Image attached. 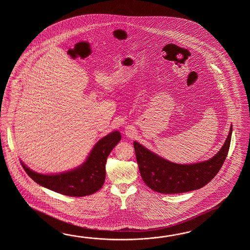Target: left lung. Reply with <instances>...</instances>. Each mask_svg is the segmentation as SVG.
<instances>
[{
    "label": "left lung",
    "mask_w": 250,
    "mask_h": 250,
    "mask_svg": "<svg viewBox=\"0 0 250 250\" xmlns=\"http://www.w3.org/2000/svg\"><path fill=\"white\" fill-rule=\"evenodd\" d=\"M232 126L223 147L212 158L194 165L171 163L135 141L133 145L143 181L151 189L162 194H179L201 188L222 168L228 154Z\"/></svg>",
    "instance_id": "obj_1"
}]
</instances>
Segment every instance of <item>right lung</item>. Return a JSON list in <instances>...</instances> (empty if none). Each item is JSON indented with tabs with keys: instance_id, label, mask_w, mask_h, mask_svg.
I'll list each match as a JSON object with an SVG mask.
<instances>
[{
	"instance_id": "add662e5",
	"label": "right lung",
	"mask_w": 250,
	"mask_h": 250,
	"mask_svg": "<svg viewBox=\"0 0 250 250\" xmlns=\"http://www.w3.org/2000/svg\"><path fill=\"white\" fill-rule=\"evenodd\" d=\"M121 138L119 131L107 135L96 144L83 165L67 172L47 175L33 171L23 163L22 167L33 181L53 191L70 197L88 196L104 185L107 157Z\"/></svg>"
}]
</instances>
